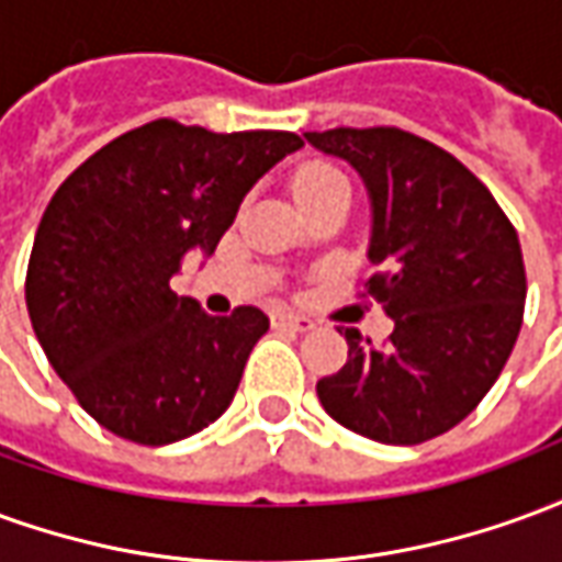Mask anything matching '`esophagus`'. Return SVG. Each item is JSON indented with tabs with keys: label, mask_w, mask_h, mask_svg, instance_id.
Wrapping results in <instances>:
<instances>
[{
	"label": "esophagus",
	"mask_w": 562,
	"mask_h": 562,
	"mask_svg": "<svg viewBox=\"0 0 562 562\" xmlns=\"http://www.w3.org/2000/svg\"><path fill=\"white\" fill-rule=\"evenodd\" d=\"M273 328H289V330H313L316 322L310 316H297V313H273Z\"/></svg>",
	"instance_id": "obj_1"
}]
</instances>
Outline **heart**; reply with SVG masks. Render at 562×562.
Returning <instances> with one entry per match:
<instances>
[{
	"instance_id": "heart-1",
	"label": "heart",
	"mask_w": 562,
	"mask_h": 562,
	"mask_svg": "<svg viewBox=\"0 0 562 562\" xmlns=\"http://www.w3.org/2000/svg\"><path fill=\"white\" fill-rule=\"evenodd\" d=\"M337 189H349V180L340 168L334 165H325V161H316V165H306L294 177V195L297 201H310L316 195H328V192H337Z\"/></svg>"
}]
</instances>
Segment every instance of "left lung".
Masks as SVG:
<instances>
[{"mask_svg":"<svg viewBox=\"0 0 562 562\" xmlns=\"http://www.w3.org/2000/svg\"><path fill=\"white\" fill-rule=\"evenodd\" d=\"M361 173L373 207V297L385 342L340 328L349 358L318 379L325 413L385 446L446 434L482 403L518 340L527 273L518 232L491 189L451 153L397 126L306 132Z\"/></svg>","mask_w":562,"mask_h":562,"instance_id":"8db88e82","label":"left lung"}]
</instances>
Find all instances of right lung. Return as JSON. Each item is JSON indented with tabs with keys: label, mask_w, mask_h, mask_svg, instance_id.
<instances>
[{
	"label": "right lung",
	"mask_w": 562,
	"mask_h": 562,
	"mask_svg": "<svg viewBox=\"0 0 562 562\" xmlns=\"http://www.w3.org/2000/svg\"><path fill=\"white\" fill-rule=\"evenodd\" d=\"M294 132L216 135L153 120L68 173L44 210L26 310L47 361L111 434L168 446L220 418L270 318L207 316L171 289L189 249L213 252Z\"/></svg>",
	"instance_id": "1"
}]
</instances>
